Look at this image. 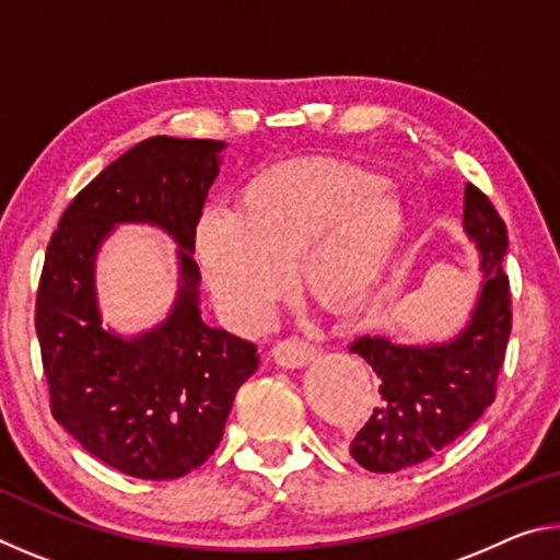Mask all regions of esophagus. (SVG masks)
I'll use <instances>...</instances> for the list:
<instances>
[{
  "mask_svg": "<svg viewBox=\"0 0 560 560\" xmlns=\"http://www.w3.org/2000/svg\"><path fill=\"white\" fill-rule=\"evenodd\" d=\"M271 355L283 368H301L316 358V346L301 338H283L271 348Z\"/></svg>",
  "mask_w": 560,
  "mask_h": 560,
  "instance_id": "obj_1",
  "label": "esophagus"
}]
</instances>
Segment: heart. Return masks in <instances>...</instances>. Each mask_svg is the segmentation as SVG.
Wrapping results in <instances>:
<instances>
[{
	"instance_id": "b5f03b06",
	"label": "heart",
	"mask_w": 560,
	"mask_h": 560,
	"mask_svg": "<svg viewBox=\"0 0 560 560\" xmlns=\"http://www.w3.org/2000/svg\"><path fill=\"white\" fill-rule=\"evenodd\" d=\"M405 234L397 187L363 165L291 158L242 185L236 210L210 207L195 226V259L236 324H267L273 303L299 281L324 306L371 291Z\"/></svg>"
}]
</instances>
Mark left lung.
I'll return each mask as SVG.
<instances>
[{"instance_id": "8db88e82", "label": "left lung", "mask_w": 560, "mask_h": 560, "mask_svg": "<svg viewBox=\"0 0 560 560\" xmlns=\"http://www.w3.org/2000/svg\"><path fill=\"white\" fill-rule=\"evenodd\" d=\"M464 230L481 257V293L469 326L442 346H397L363 336L350 350L381 377L383 400L350 442V457L375 474L432 459L459 440L497 397L511 334V291L501 269L506 224L479 187H464Z\"/></svg>"}]
</instances>
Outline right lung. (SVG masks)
I'll return each mask as SVG.
<instances>
[{
	"label": "right lung",
	"instance_id": "right-lung-1",
	"mask_svg": "<svg viewBox=\"0 0 560 560\" xmlns=\"http://www.w3.org/2000/svg\"><path fill=\"white\" fill-rule=\"evenodd\" d=\"M220 140L148 138L73 197L46 246L36 336L51 415L93 457L128 477L177 479L212 457L257 346L200 316L195 226L220 173ZM120 221L163 225L180 244L174 314L122 341L100 328L92 259Z\"/></svg>",
	"mask_w": 560,
	"mask_h": 560
}]
</instances>
